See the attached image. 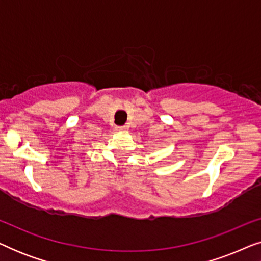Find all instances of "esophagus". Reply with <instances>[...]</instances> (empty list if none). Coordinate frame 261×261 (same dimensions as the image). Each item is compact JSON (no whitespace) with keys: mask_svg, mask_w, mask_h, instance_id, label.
I'll return each mask as SVG.
<instances>
[{"mask_svg":"<svg viewBox=\"0 0 261 261\" xmlns=\"http://www.w3.org/2000/svg\"><path fill=\"white\" fill-rule=\"evenodd\" d=\"M124 129H126V127H124V126H117L116 127V130H124Z\"/></svg>","mask_w":261,"mask_h":261,"instance_id":"34e87169","label":"esophagus"}]
</instances>
